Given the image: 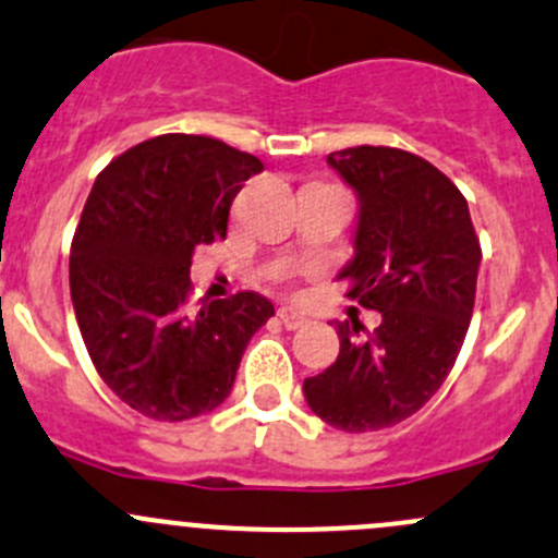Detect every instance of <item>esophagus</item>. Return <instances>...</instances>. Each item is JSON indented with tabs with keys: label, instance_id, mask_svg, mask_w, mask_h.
I'll use <instances>...</instances> for the list:
<instances>
[{
	"label": "esophagus",
	"instance_id": "obj_1",
	"mask_svg": "<svg viewBox=\"0 0 558 558\" xmlns=\"http://www.w3.org/2000/svg\"><path fill=\"white\" fill-rule=\"evenodd\" d=\"M278 318L286 329H291V332H294V329H302L307 324V318L302 316L300 311H294V307H280Z\"/></svg>",
	"mask_w": 558,
	"mask_h": 558
}]
</instances>
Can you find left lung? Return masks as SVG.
I'll list each match as a JSON object with an SVG mask.
<instances>
[{
	"mask_svg": "<svg viewBox=\"0 0 558 558\" xmlns=\"http://www.w3.org/2000/svg\"><path fill=\"white\" fill-rule=\"evenodd\" d=\"M327 160L360 196L345 296L381 324L367 332L338 322V360L302 392L324 423L367 434L403 423L445 384L472 322L483 247L463 193L420 155L365 144Z\"/></svg>",
	"mask_w": 558,
	"mask_h": 558,
	"instance_id": "obj_1",
	"label": "left lung"
}]
</instances>
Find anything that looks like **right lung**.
<instances>
[{
    "label": "right lung",
    "instance_id": "obj_1",
    "mask_svg": "<svg viewBox=\"0 0 558 558\" xmlns=\"http://www.w3.org/2000/svg\"><path fill=\"white\" fill-rule=\"evenodd\" d=\"M264 163L213 135L166 133L97 174L70 245L81 338L122 403L180 423L223 403L275 307L256 291L193 302L198 245L226 240L236 193Z\"/></svg>",
    "mask_w": 558,
    "mask_h": 558
}]
</instances>
